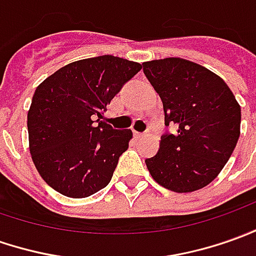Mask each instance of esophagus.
Returning <instances> with one entry per match:
<instances>
[{"instance_id": "1", "label": "esophagus", "mask_w": 256, "mask_h": 256, "mask_svg": "<svg viewBox=\"0 0 256 256\" xmlns=\"http://www.w3.org/2000/svg\"><path fill=\"white\" fill-rule=\"evenodd\" d=\"M134 136L136 138H142V137H146V134H144V133H140V132H134Z\"/></svg>"}]
</instances>
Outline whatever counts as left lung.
<instances>
[{
  "label": "left lung",
  "mask_w": 256,
  "mask_h": 256,
  "mask_svg": "<svg viewBox=\"0 0 256 256\" xmlns=\"http://www.w3.org/2000/svg\"><path fill=\"white\" fill-rule=\"evenodd\" d=\"M160 94L165 124L176 133L161 137L157 156L146 165L158 185L176 194L208 186L227 164L240 137L241 108L213 71L179 57L142 62Z\"/></svg>",
  "instance_id": "1"
}]
</instances>
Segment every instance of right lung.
<instances>
[{"instance_id":"add662e5","label":"right lung","mask_w":256,"mask_h":256,"mask_svg":"<svg viewBox=\"0 0 256 256\" xmlns=\"http://www.w3.org/2000/svg\"><path fill=\"white\" fill-rule=\"evenodd\" d=\"M140 70V62L99 56L70 62L36 88L28 110L29 151L48 186L81 199L110 182L133 132L104 120L96 126L93 119Z\"/></svg>"}]
</instances>
